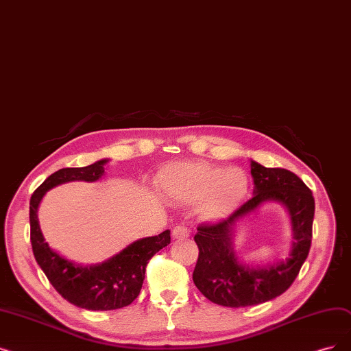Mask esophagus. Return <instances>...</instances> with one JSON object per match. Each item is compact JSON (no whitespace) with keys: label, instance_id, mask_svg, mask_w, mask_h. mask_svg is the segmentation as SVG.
Instances as JSON below:
<instances>
[{"label":"esophagus","instance_id":"esophagus-1","mask_svg":"<svg viewBox=\"0 0 351 351\" xmlns=\"http://www.w3.org/2000/svg\"><path fill=\"white\" fill-rule=\"evenodd\" d=\"M189 230L186 226L184 225H176L173 230H172V237L173 239H178V241H182V239H186L189 237Z\"/></svg>","mask_w":351,"mask_h":351}]
</instances>
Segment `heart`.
<instances>
[{
  "label": "heart",
  "instance_id": "heart-1",
  "mask_svg": "<svg viewBox=\"0 0 351 351\" xmlns=\"http://www.w3.org/2000/svg\"><path fill=\"white\" fill-rule=\"evenodd\" d=\"M160 189L182 204H199L208 221L225 219L242 205L250 191V179L241 167H223L205 160L178 162L159 173Z\"/></svg>",
  "mask_w": 351,
  "mask_h": 351
}]
</instances>
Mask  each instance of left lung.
Here are the masks:
<instances>
[{
	"label": "left lung",
	"instance_id": "8db88e82",
	"mask_svg": "<svg viewBox=\"0 0 351 351\" xmlns=\"http://www.w3.org/2000/svg\"><path fill=\"white\" fill-rule=\"evenodd\" d=\"M254 196L230 218L215 223H201L193 237L199 255L193 269L196 288L212 302L223 307H248L285 293L297 278L311 247L314 197L307 185L293 172L265 167L251 160ZM265 202H278L292 218V251L285 261L267 266L241 263L233 251L232 237L236 222Z\"/></svg>",
	"mask_w": 351,
	"mask_h": 351
}]
</instances>
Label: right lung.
<instances>
[{
  "label": "right lung",
  "instance_id": "right-lung-1",
  "mask_svg": "<svg viewBox=\"0 0 351 351\" xmlns=\"http://www.w3.org/2000/svg\"><path fill=\"white\" fill-rule=\"evenodd\" d=\"M109 159L84 167H64L50 175L29 199V239L36 261L56 291L69 302L91 311L123 308L139 295L149 260L171 243V231L132 242L109 260L95 265H77L53 251L41 234L37 210L43 196L66 182H96Z\"/></svg>",
  "mask_w": 351,
  "mask_h": 351
}]
</instances>
